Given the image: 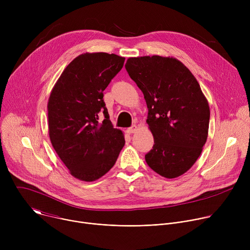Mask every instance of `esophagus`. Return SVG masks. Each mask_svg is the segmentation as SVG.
Here are the masks:
<instances>
[{
    "label": "esophagus",
    "instance_id": "esophagus-1",
    "mask_svg": "<svg viewBox=\"0 0 250 250\" xmlns=\"http://www.w3.org/2000/svg\"><path fill=\"white\" fill-rule=\"evenodd\" d=\"M135 131H137V126H136V125H132V126H130V127H128V128L126 129V132L129 133V134L134 133Z\"/></svg>",
    "mask_w": 250,
    "mask_h": 250
}]
</instances>
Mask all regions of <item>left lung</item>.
Here are the masks:
<instances>
[{
	"mask_svg": "<svg viewBox=\"0 0 250 250\" xmlns=\"http://www.w3.org/2000/svg\"><path fill=\"white\" fill-rule=\"evenodd\" d=\"M125 69L147 104L146 123L154 146L146 155V163L168 179L183 175L208 138L209 106L197 79L170 56L130 57Z\"/></svg>",
	"mask_w": 250,
	"mask_h": 250,
	"instance_id": "8db88e82",
	"label": "left lung"
}]
</instances>
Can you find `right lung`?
Returning <instances> with one entry per match:
<instances>
[{
  "instance_id": "add662e5",
  "label": "right lung",
  "mask_w": 250,
  "mask_h": 250,
  "mask_svg": "<svg viewBox=\"0 0 250 250\" xmlns=\"http://www.w3.org/2000/svg\"><path fill=\"white\" fill-rule=\"evenodd\" d=\"M125 59L114 53H83L66 66L51 90V145L69 173L81 181L92 182L109 172L125 146L124 132L114 128L103 100ZM101 112L105 116L102 123Z\"/></svg>"
}]
</instances>
